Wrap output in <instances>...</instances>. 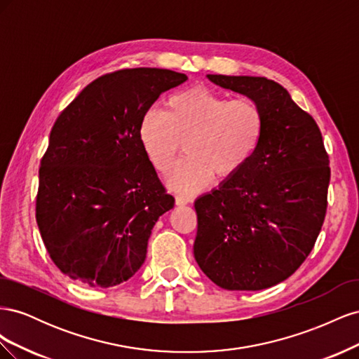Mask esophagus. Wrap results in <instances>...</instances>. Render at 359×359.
Instances as JSON below:
<instances>
[{
    "instance_id": "esophagus-1",
    "label": "esophagus",
    "mask_w": 359,
    "mask_h": 359,
    "mask_svg": "<svg viewBox=\"0 0 359 359\" xmlns=\"http://www.w3.org/2000/svg\"><path fill=\"white\" fill-rule=\"evenodd\" d=\"M191 202V196H186V194H177L175 203L177 205H187Z\"/></svg>"
}]
</instances>
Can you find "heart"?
Returning <instances> with one entry per match:
<instances>
[{
	"label": "heart",
	"mask_w": 359,
	"mask_h": 359,
	"mask_svg": "<svg viewBox=\"0 0 359 359\" xmlns=\"http://www.w3.org/2000/svg\"><path fill=\"white\" fill-rule=\"evenodd\" d=\"M260 106L247 97L229 100L205 86L178 91L166 109H151L140 124V144L158 172L168 173L186 142V153L169 177L182 193L196 191L212 180L229 178L253 156L264 135Z\"/></svg>",
	"instance_id": "heart-1"
}]
</instances>
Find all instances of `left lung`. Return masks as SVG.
Returning <instances> with one entry per match:
<instances>
[{"instance_id": "8db88e82", "label": "left lung", "mask_w": 359, "mask_h": 359, "mask_svg": "<svg viewBox=\"0 0 359 359\" xmlns=\"http://www.w3.org/2000/svg\"><path fill=\"white\" fill-rule=\"evenodd\" d=\"M206 78L255 100L265 127L245 165L194 202V259L217 286L262 290L290 277L313 250L327 214L330 158L316 121L280 83Z\"/></svg>"}]
</instances>
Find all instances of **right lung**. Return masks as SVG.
<instances>
[{
  "instance_id": "1",
  "label": "right lung",
  "mask_w": 359,
  "mask_h": 359,
  "mask_svg": "<svg viewBox=\"0 0 359 359\" xmlns=\"http://www.w3.org/2000/svg\"><path fill=\"white\" fill-rule=\"evenodd\" d=\"M187 81L166 69H124L86 85L53 124L40 161L36 219L62 274L91 287L133 277L151 231L173 208L140 144L161 93Z\"/></svg>"
}]
</instances>
